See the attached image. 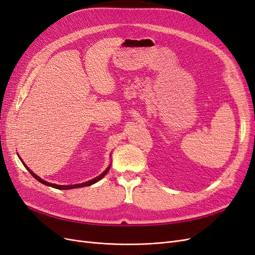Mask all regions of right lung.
<instances>
[{
    "label": "right lung",
    "mask_w": 255,
    "mask_h": 255,
    "mask_svg": "<svg viewBox=\"0 0 255 255\" xmlns=\"http://www.w3.org/2000/svg\"><path fill=\"white\" fill-rule=\"evenodd\" d=\"M20 158V157H19ZM21 159V158H20ZM21 161H22V159H21ZM22 164L24 165V167L27 169L28 170V172L32 174L35 179L37 180V181H39L40 183H42V184H44V185H47V186H51V187H53V188H56V189H64V190H66V189H73V188H80V187H85V186H90V185H92V184H95V183H97L98 181H100L102 179V177H104L105 176V174L110 171V169H111V165L107 167L106 169H105V171H103V173H101L100 174L99 176H97V177H95V179H92V180H90V181H87V182H85V183H81V184H74V185H57V184H52V183H49V182H47V181H43L41 177H39L38 175H36L32 170H30V169L23 163L22 161Z\"/></svg>",
    "instance_id": "right-lung-1"
}]
</instances>
